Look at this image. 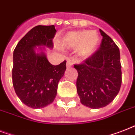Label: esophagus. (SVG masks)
<instances>
[{"instance_id": "34e87169", "label": "esophagus", "mask_w": 135, "mask_h": 135, "mask_svg": "<svg viewBox=\"0 0 135 135\" xmlns=\"http://www.w3.org/2000/svg\"><path fill=\"white\" fill-rule=\"evenodd\" d=\"M72 66H73V61H72L71 60H70V59L67 60V62H66V67L70 68Z\"/></svg>"}]
</instances>
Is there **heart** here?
Segmentation results:
<instances>
[{
    "mask_svg": "<svg viewBox=\"0 0 135 135\" xmlns=\"http://www.w3.org/2000/svg\"><path fill=\"white\" fill-rule=\"evenodd\" d=\"M99 43V36L96 31H71L61 38L60 45L65 49H76L79 56L92 55Z\"/></svg>",
    "mask_w": 135,
    "mask_h": 135,
    "instance_id": "b5f03b06",
    "label": "heart"
}]
</instances>
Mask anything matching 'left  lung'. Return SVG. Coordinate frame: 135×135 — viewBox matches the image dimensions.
<instances>
[{
	"mask_svg": "<svg viewBox=\"0 0 135 135\" xmlns=\"http://www.w3.org/2000/svg\"><path fill=\"white\" fill-rule=\"evenodd\" d=\"M99 31L102 40L98 50L83 64L74 65L78 71L76 88L80 102L91 109L110 104L122 83L119 49L108 35Z\"/></svg>",
	"mask_w": 135,
	"mask_h": 135,
	"instance_id": "obj_1",
	"label": "left lung"
}]
</instances>
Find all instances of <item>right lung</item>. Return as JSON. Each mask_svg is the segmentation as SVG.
<instances>
[{
	"label": "right lung",
	"mask_w": 135,
	"mask_h": 135,
	"mask_svg": "<svg viewBox=\"0 0 135 135\" xmlns=\"http://www.w3.org/2000/svg\"><path fill=\"white\" fill-rule=\"evenodd\" d=\"M56 32L54 25L35 26L20 40L14 50V89L22 103L33 109H42L53 102L58 83L66 69V61L54 66L43 52H35L36 46L52 48Z\"/></svg>",
	"instance_id": "obj_1"
}]
</instances>
